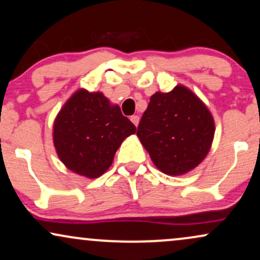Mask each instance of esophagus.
<instances>
[{
	"instance_id": "34e87169",
	"label": "esophagus",
	"mask_w": 260,
	"mask_h": 260,
	"mask_svg": "<svg viewBox=\"0 0 260 260\" xmlns=\"http://www.w3.org/2000/svg\"><path fill=\"white\" fill-rule=\"evenodd\" d=\"M139 116L138 115H133V116H131V121L134 123V126H138V123H139Z\"/></svg>"
}]
</instances>
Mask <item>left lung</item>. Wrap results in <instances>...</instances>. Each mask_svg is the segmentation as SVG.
<instances>
[{
  "mask_svg": "<svg viewBox=\"0 0 260 260\" xmlns=\"http://www.w3.org/2000/svg\"><path fill=\"white\" fill-rule=\"evenodd\" d=\"M213 134L215 122L208 107L182 85L152 94L137 131L154 166L174 176L202 163Z\"/></svg>",
  "mask_w": 260,
  "mask_h": 260,
  "instance_id": "1",
  "label": "left lung"
}]
</instances>
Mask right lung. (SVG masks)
<instances>
[{
	"instance_id": "right-lung-1",
	"label": "right lung",
	"mask_w": 260,
	"mask_h": 260,
	"mask_svg": "<svg viewBox=\"0 0 260 260\" xmlns=\"http://www.w3.org/2000/svg\"><path fill=\"white\" fill-rule=\"evenodd\" d=\"M119 106L102 92L80 88L66 102L54 122V145L58 158L72 172L96 179L113 163L122 141L136 133Z\"/></svg>"
}]
</instances>
